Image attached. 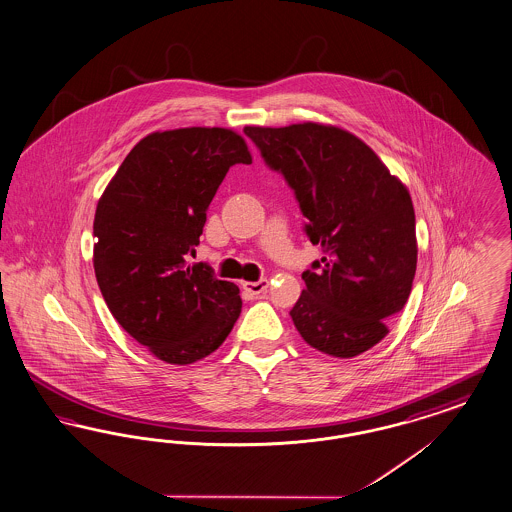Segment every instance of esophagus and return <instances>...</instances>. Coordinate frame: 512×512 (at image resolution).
<instances>
[{"label": "esophagus", "mask_w": 512, "mask_h": 512, "mask_svg": "<svg viewBox=\"0 0 512 512\" xmlns=\"http://www.w3.org/2000/svg\"><path fill=\"white\" fill-rule=\"evenodd\" d=\"M266 287H268V280H266V278H261V280H257V282H244V289L249 291L251 295H261V293H265Z\"/></svg>", "instance_id": "esophagus-1"}]
</instances>
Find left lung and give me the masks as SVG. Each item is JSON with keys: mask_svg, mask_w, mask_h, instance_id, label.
I'll return each mask as SVG.
<instances>
[{"mask_svg": "<svg viewBox=\"0 0 512 512\" xmlns=\"http://www.w3.org/2000/svg\"><path fill=\"white\" fill-rule=\"evenodd\" d=\"M291 186L305 234L324 257L303 272L291 320L310 347L352 358L377 345L411 293L417 268L408 188L368 144L320 123L244 129Z\"/></svg>", "mask_w": 512, "mask_h": 512, "instance_id": "1", "label": "left lung"}]
</instances>
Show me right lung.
<instances>
[{"mask_svg": "<svg viewBox=\"0 0 512 512\" xmlns=\"http://www.w3.org/2000/svg\"><path fill=\"white\" fill-rule=\"evenodd\" d=\"M251 164L223 127L156 131L133 146L93 223V266L112 316L167 364H192L223 345L242 299L207 263H188L205 211L228 169Z\"/></svg>", "mask_w": 512, "mask_h": 512, "instance_id": "1", "label": "right lung"}]
</instances>
